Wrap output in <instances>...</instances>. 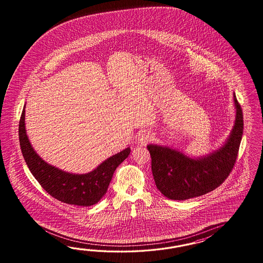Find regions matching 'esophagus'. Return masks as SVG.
Segmentation results:
<instances>
[{"label": "esophagus", "instance_id": "34e87169", "mask_svg": "<svg viewBox=\"0 0 263 263\" xmlns=\"http://www.w3.org/2000/svg\"><path fill=\"white\" fill-rule=\"evenodd\" d=\"M152 141V135L148 132L143 131L138 136V143L141 145H145L146 143H149Z\"/></svg>", "mask_w": 263, "mask_h": 263}]
</instances>
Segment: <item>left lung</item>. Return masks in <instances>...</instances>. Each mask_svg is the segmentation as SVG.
<instances>
[{
  "mask_svg": "<svg viewBox=\"0 0 263 263\" xmlns=\"http://www.w3.org/2000/svg\"><path fill=\"white\" fill-rule=\"evenodd\" d=\"M235 121L223 145L205 156L192 158L174 148L148 144L152 175L166 198L185 200L215 190L231 174L243 135V112L233 93Z\"/></svg>",
  "mask_w": 263,
  "mask_h": 263,
  "instance_id": "left-lung-1",
  "label": "left lung"
}]
</instances>
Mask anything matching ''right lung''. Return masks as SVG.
<instances>
[{
	"instance_id": "1",
	"label": "right lung",
	"mask_w": 263,
	"mask_h": 263,
	"mask_svg": "<svg viewBox=\"0 0 263 263\" xmlns=\"http://www.w3.org/2000/svg\"><path fill=\"white\" fill-rule=\"evenodd\" d=\"M19 142L25 162L41 187L53 198L68 204L90 206L102 199L116 168L130 153V147L105 160L88 174L75 175L51 166L34 152L25 127V107L19 121Z\"/></svg>"
}]
</instances>
